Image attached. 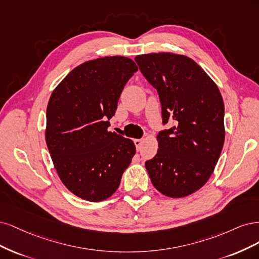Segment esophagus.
Listing matches in <instances>:
<instances>
[{
    "label": "esophagus",
    "mask_w": 259,
    "mask_h": 259,
    "mask_svg": "<svg viewBox=\"0 0 259 259\" xmlns=\"http://www.w3.org/2000/svg\"><path fill=\"white\" fill-rule=\"evenodd\" d=\"M133 142H135V144H136L137 151H140L141 145H142V140L141 139H136V140H133Z\"/></svg>",
    "instance_id": "34e87169"
}]
</instances>
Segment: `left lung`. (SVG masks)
I'll list each match as a JSON object with an SVG mask.
<instances>
[{
	"label": "left lung",
	"mask_w": 259,
	"mask_h": 259,
	"mask_svg": "<svg viewBox=\"0 0 259 259\" xmlns=\"http://www.w3.org/2000/svg\"><path fill=\"white\" fill-rule=\"evenodd\" d=\"M141 73L159 95L162 123L156 156L145 162L154 187L182 198L201 188L214 171L224 141L225 107L211 77L190 58L171 53L137 56Z\"/></svg>",
	"instance_id": "obj_1"
}]
</instances>
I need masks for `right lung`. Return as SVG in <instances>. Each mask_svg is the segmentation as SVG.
I'll list each match as a JSON object with an SVG mask.
<instances>
[{
    "mask_svg": "<svg viewBox=\"0 0 259 259\" xmlns=\"http://www.w3.org/2000/svg\"><path fill=\"white\" fill-rule=\"evenodd\" d=\"M137 71L126 57L90 60L66 75L49 99V154L64 186L87 201L111 197L136 154L130 139L107 128L124 85Z\"/></svg>",
    "mask_w": 259,
    "mask_h": 259,
    "instance_id": "1",
    "label": "right lung"
}]
</instances>
